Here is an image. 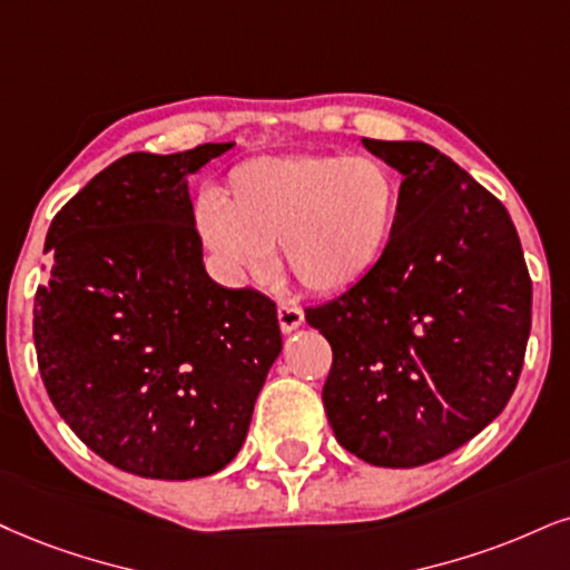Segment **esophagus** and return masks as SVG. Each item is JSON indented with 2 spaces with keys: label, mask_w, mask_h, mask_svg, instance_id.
Masks as SVG:
<instances>
[{
  "label": "esophagus",
  "mask_w": 570,
  "mask_h": 570,
  "mask_svg": "<svg viewBox=\"0 0 570 570\" xmlns=\"http://www.w3.org/2000/svg\"><path fill=\"white\" fill-rule=\"evenodd\" d=\"M277 320H279V330L283 333H293V330H298L301 325H304V312H301L298 306L293 304H279L277 306Z\"/></svg>",
  "instance_id": "1"
}]
</instances>
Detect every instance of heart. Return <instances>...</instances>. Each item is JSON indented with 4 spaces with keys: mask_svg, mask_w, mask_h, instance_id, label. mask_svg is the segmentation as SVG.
I'll return each mask as SVG.
<instances>
[{
    "mask_svg": "<svg viewBox=\"0 0 570 570\" xmlns=\"http://www.w3.org/2000/svg\"><path fill=\"white\" fill-rule=\"evenodd\" d=\"M402 203V179L383 158L266 156L232 168L224 198L203 195L195 229L229 283L264 277L279 245L283 269L330 296L383 264Z\"/></svg>",
    "mask_w": 570,
    "mask_h": 570,
    "instance_id": "heart-1",
    "label": "heart"
}]
</instances>
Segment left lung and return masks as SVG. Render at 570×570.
Returning a JSON list of instances; mask_svg holds the SVG:
<instances>
[{"label":"left lung","mask_w":570,"mask_h":570,"mask_svg":"<svg viewBox=\"0 0 570 570\" xmlns=\"http://www.w3.org/2000/svg\"><path fill=\"white\" fill-rule=\"evenodd\" d=\"M402 174L389 256L306 322L333 346L322 402L343 449L417 468L479 435L521 377L531 277L489 189L425 142L362 139Z\"/></svg>","instance_id":"8db88e82"}]
</instances>
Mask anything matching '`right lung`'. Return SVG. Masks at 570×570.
Segmentation results:
<instances>
[{"instance_id":"obj_1","label":"right lung","mask_w":570,"mask_h":570,"mask_svg":"<svg viewBox=\"0 0 570 570\" xmlns=\"http://www.w3.org/2000/svg\"><path fill=\"white\" fill-rule=\"evenodd\" d=\"M235 142L129 153L49 224L33 343L55 410L91 452L142 479L235 460L283 351L277 306L208 277L187 177Z\"/></svg>"}]
</instances>
